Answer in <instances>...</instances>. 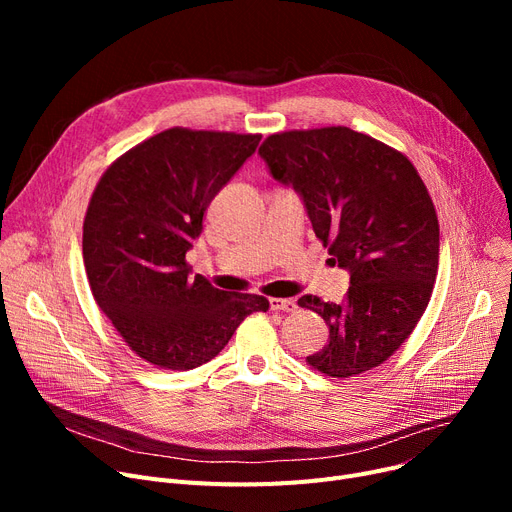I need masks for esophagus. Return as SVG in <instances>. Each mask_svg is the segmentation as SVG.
<instances>
[{
    "label": "esophagus",
    "mask_w": 512,
    "mask_h": 512,
    "mask_svg": "<svg viewBox=\"0 0 512 512\" xmlns=\"http://www.w3.org/2000/svg\"><path fill=\"white\" fill-rule=\"evenodd\" d=\"M270 307L274 309V311H286V313H292V311H297V301L294 299H270Z\"/></svg>",
    "instance_id": "34e87169"
}]
</instances>
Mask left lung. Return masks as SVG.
Returning a JSON list of instances; mask_svg holds the SVG:
<instances>
[{
  "label": "left lung",
  "instance_id": "left-lung-1",
  "mask_svg": "<svg viewBox=\"0 0 512 512\" xmlns=\"http://www.w3.org/2000/svg\"><path fill=\"white\" fill-rule=\"evenodd\" d=\"M259 155L351 276L342 303L299 299L330 328L307 363L332 378L378 367L417 326L438 274L440 226L423 180L405 155L346 126L272 134Z\"/></svg>",
  "mask_w": 512,
  "mask_h": 512
}]
</instances>
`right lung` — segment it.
<instances>
[{
    "label": "right lung",
    "mask_w": 512,
    "mask_h": 512,
    "mask_svg": "<svg viewBox=\"0 0 512 512\" xmlns=\"http://www.w3.org/2000/svg\"><path fill=\"white\" fill-rule=\"evenodd\" d=\"M259 141L261 134L170 128L124 153L91 197L83 259L93 297L132 351L161 369L211 361L242 319L270 309L259 294L193 278L184 259L209 203Z\"/></svg>",
    "instance_id": "obj_1"
}]
</instances>
